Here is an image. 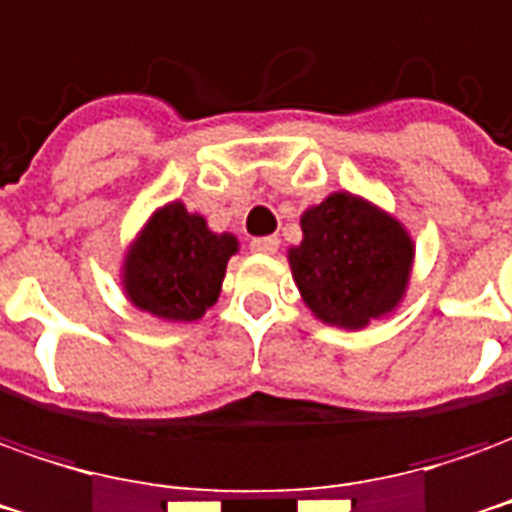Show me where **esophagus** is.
I'll return each instance as SVG.
<instances>
[{
  "mask_svg": "<svg viewBox=\"0 0 512 512\" xmlns=\"http://www.w3.org/2000/svg\"><path fill=\"white\" fill-rule=\"evenodd\" d=\"M277 246H280V238H277V235H263V238H252L249 249L257 252V255H274Z\"/></svg>",
  "mask_w": 512,
  "mask_h": 512,
  "instance_id": "obj_1",
  "label": "esophagus"
}]
</instances>
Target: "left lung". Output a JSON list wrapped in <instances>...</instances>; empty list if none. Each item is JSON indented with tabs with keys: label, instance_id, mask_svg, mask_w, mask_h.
<instances>
[{
	"label": "left lung",
	"instance_id": "obj_1",
	"mask_svg": "<svg viewBox=\"0 0 512 512\" xmlns=\"http://www.w3.org/2000/svg\"><path fill=\"white\" fill-rule=\"evenodd\" d=\"M291 249L293 280L307 307L335 327H366L402 299L413 244L402 224L352 194H332L302 216Z\"/></svg>",
	"mask_w": 512,
	"mask_h": 512
}]
</instances>
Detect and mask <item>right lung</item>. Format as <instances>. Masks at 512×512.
I'll list each match as a JSON object with an SVG mask.
<instances>
[{"instance_id": "add662e5", "label": "right lung", "mask_w": 512, "mask_h": 512, "mask_svg": "<svg viewBox=\"0 0 512 512\" xmlns=\"http://www.w3.org/2000/svg\"><path fill=\"white\" fill-rule=\"evenodd\" d=\"M238 241L207 230L202 216L171 202L157 210L124 266V288L135 307L166 321H196L219 299L227 260Z\"/></svg>"}]
</instances>
